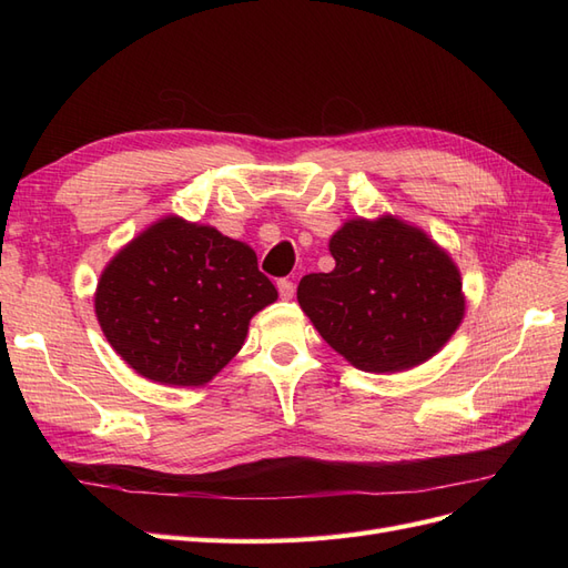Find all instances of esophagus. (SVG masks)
<instances>
[{"instance_id":"1","label":"esophagus","mask_w":568,"mask_h":568,"mask_svg":"<svg viewBox=\"0 0 568 568\" xmlns=\"http://www.w3.org/2000/svg\"><path fill=\"white\" fill-rule=\"evenodd\" d=\"M277 288H280V296H282L284 301H291V298H294V294H296L294 282H288V280H280V282H277Z\"/></svg>"}]
</instances>
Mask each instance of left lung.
I'll use <instances>...</instances> for the list:
<instances>
[{
    "label": "left lung",
    "instance_id": "8db88e82",
    "mask_svg": "<svg viewBox=\"0 0 568 568\" xmlns=\"http://www.w3.org/2000/svg\"><path fill=\"white\" fill-rule=\"evenodd\" d=\"M332 272L305 274L298 303L329 346L363 372L395 374L432 359L464 320L450 253L398 215L353 217L332 234Z\"/></svg>",
    "mask_w": 568,
    "mask_h": 568
}]
</instances>
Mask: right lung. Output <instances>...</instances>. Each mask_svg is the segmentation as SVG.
I'll list each match as a JSON object with an SVG mask.
<instances>
[{
  "mask_svg": "<svg viewBox=\"0 0 568 568\" xmlns=\"http://www.w3.org/2000/svg\"><path fill=\"white\" fill-rule=\"evenodd\" d=\"M277 301L255 251L180 215L120 248L94 291L111 348L144 379L203 386L242 351L255 313Z\"/></svg>",
  "mask_w": 568,
  "mask_h": 568,
  "instance_id": "right-lung-1",
  "label": "right lung"
}]
</instances>
